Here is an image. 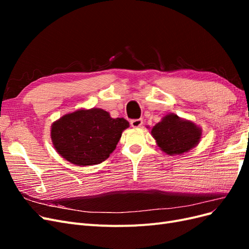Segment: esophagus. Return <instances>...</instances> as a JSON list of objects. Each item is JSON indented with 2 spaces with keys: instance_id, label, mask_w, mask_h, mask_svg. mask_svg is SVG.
<instances>
[{
  "instance_id": "obj_1",
  "label": "esophagus",
  "mask_w": 249,
  "mask_h": 249,
  "mask_svg": "<svg viewBox=\"0 0 249 249\" xmlns=\"http://www.w3.org/2000/svg\"><path fill=\"white\" fill-rule=\"evenodd\" d=\"M143 124V120L140 118V119H132L131 120V125L133 127H140Z\"/></svg>"
}]
</instances>
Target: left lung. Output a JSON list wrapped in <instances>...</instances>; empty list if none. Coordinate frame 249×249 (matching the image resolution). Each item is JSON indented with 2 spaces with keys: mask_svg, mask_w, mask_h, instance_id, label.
<instances>
[{
  "mask_svg": "<svg viewBox=\"0 0 249 249\" xmlns=\"http://www.w3.org/2000/svg\"><path fill=\"white\" fill-rule=\"evenodd\" d=\"M201 133L200 126L173 113L165 115L152 129L158 146L169 156L189 152L199 143Z\"/></svg>",
  "mask_w": 249,
  "mask_h": 249,
  "instance_id": "obj_1",
  "label": "left lung"
}]
</instances>
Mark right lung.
<instances>
[{
    "label": "right lung",
    "mask_w": 249,
    "mask_h": 249,
    "mask_svg": "<svg viewBox=\"0 0 249 249\" xmlns=\"http://www.w3.org/2000/svg\"><path fill=\"white\" fill-rule=\"evenodd\" d=\"M129 126L124 118H112L101 108L79 109L53 123L51 138L63 159L84 167L108 159Z\"/></svg>",
    "instance_id": "obj_1"
}]
</instances>
